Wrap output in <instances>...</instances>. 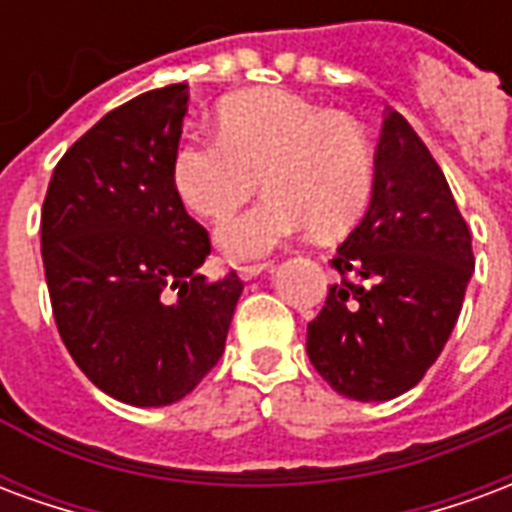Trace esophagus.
I'll use <instances>...</instances> for the list:
<instances>
[{
  "label": "esophagus",
  "instance_id": "34e87169",
  "mask_svg": "<svg viewBox=\"0 0 512 512\" xmlns=\"http://www.w3.org/2000/svg\"><path fill=\"white\" fill-rule=\"evenodd\" d=\"M268 268H271V263H252V266H241L238 268V277L246 282V279L260 277V274H263V271H268Z\"/></svg>",
  "mask_w": 512,
  "mask_h": 512
}]
</instances>
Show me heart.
<instances>
[{
  "label": "heart",
  "instance_id": "b5f03b06",
  "mask_svg": "<svg viewBox=\"0 0 512 512\" xmlns=\"http://www.w3.org/2000/svg\"><path fill=\"white\" fill-rule=\"evenodd\" d=\"M219 136H189L172 156V183L200 216H224L257 189L263 200L216 227L230 260H255L318 227L348 230L373 194V150L362 126L288 90L224 98Z\"/></svg>",
  "mask_w": 512,
  "mask_h": 512
}]
</instances>
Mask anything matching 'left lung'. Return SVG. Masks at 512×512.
Here are the masks:
<instances>
[{
    "mask_svg": "<svg viewBox=\"0 0 512 512\" xmlns=\"http://www.w3.org/2000/svg\"><path fill=\"white\" fill-rule=\"evenodd\" d=\"M332 266L340 279L307 326L310 362L351 400L403 395L450 340L474 255L444 172L395 109L378 136L370 205Z\"/></svg>",
    "mask_w": 512,
    "mask_h": 512,
    "instance_id": "left-lung-1",
    "label": "left lung"
}]
</instances>
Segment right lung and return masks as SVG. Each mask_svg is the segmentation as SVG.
<instances>
[{
    "label": "right lung",
    "mask_w": 512,
    "mask_h": 512,
    "mask_svg": "<svg viewBox=\"0 0 512 512\" xmlns=\"http://www.w3.org/2000/svg\"><path fill=\"white\" fill-rule=\"evenodd\" d=\"M189 84L104 115L54 167L40 216L51 310L73 362L128 406L186 397L224 354L244 282H205V227L172 183ZM179 293L175 294L174 290Z\"/></svg>",
    "instance_id": "obj_1"
}]
</instances>
